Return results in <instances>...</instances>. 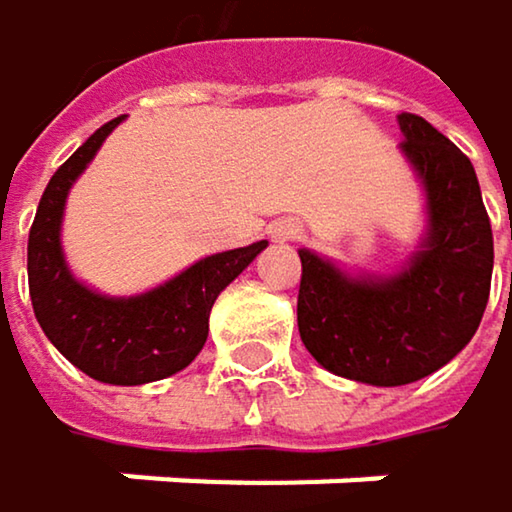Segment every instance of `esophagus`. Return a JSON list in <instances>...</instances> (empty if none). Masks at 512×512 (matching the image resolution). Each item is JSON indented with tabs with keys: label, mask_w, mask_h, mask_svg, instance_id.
<instances>
[{
	"label": "esophagus",
	"mask_w": 512,
	"mask_h": 512,
	"mask_svg": "<svg viewBox=\"0 0 512 512\" xmlns=\"http://www.w3.org/2000/svg\"><path fill=\"white\" fill-rule=\"evenodd\" d=\"M268 235H271L274 244H287V241L302 238V225L296 219H277V222H271Z\"/></svg>",
	"instance_id": "esophagus-1"
}]
</instances>
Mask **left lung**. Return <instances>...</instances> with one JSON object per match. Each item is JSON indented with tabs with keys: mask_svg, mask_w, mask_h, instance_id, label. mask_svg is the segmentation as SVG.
<instances>
[{
	"mask_svg": "<svg viewBox=\"0 0 512 512\" xmlns=\"http://www.w3.org/2000/svg\"><path fill=\"white\" fill-rule=\"evenodd\" d=\"M400 152L424 192V232L397 271H348L299 250V336L351 381L400 388L437 372L479 329L495 244L470 158L421 115H397Z\"/></svg>",
	"mask_w": 512,
	"mask_h": 512,
	"instance_id": "8db88e82",
	"label": "left lung"
}]
</instances>
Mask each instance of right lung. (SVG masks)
<instances>
[{"mask_svg":"<svg viewBox=\"0 0 512 512\" xmlns=\"http://www.w3.org/2000/svg\"><path fill=\"white\" fill-rule=\"evenodd\" d=\"M118 124L121 118L103 124L51 176L30 228L27 274L33 311L48 342L103 385L134 388L176 375L201 354L216 296L268 241L204 256L137 296H106L75 277L60 241L66 198Z\"/></svg>","mask_w":512,"mask_h":512,"instance_id":"1","label":"right lung"}]
</instances>
